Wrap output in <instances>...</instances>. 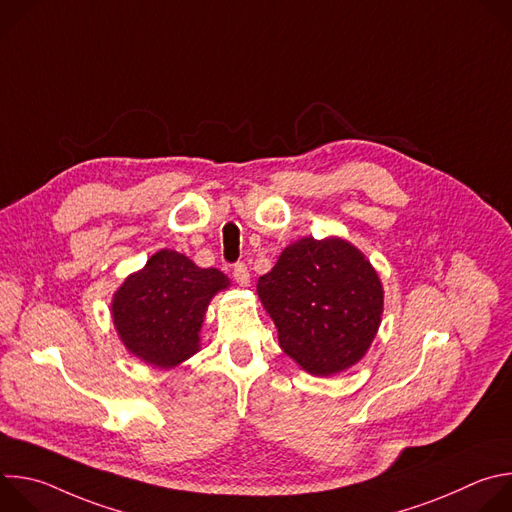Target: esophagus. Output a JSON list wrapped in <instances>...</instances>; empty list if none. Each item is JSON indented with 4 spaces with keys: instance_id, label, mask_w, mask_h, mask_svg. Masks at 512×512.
<instances>
[{
    "instance_id": "34e87169",
    "label": "esophagus",
    "mask_w": 512,
    "mask_h": 512,
    "mask_svg": "<svg viewBox=\"0 0 512 512\" xmlns=\"http://www.w3.org/2000/svg\"><path fill=\"white\" fill-rule=\"evenodd\" d=\"M233 277H235V281H237L241 287H247V285L251 283V273H249V269H247L245 263H237V265H235Z\"/></svg>"
}]
</instances>
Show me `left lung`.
I'll return each mask as SVG.
<instances>
[{
	"label": "left lung",
	"instance_id": "8db88e82",
	"mask_svg": "<svg viewBox=\"0 0 512 512\" xmlns=\"http://www.w3.org/2000/svg\"><path fill=\"white\" fill-rule=\"evenodd\" d=\"M257 294L281 350L304 371L330 377L356 364L377 336L383 285L371 261L344 239L304 237L259 277Z\"/></svg>",
	"mask_w": 512,
	"mask_h": 512
}]
</instances>
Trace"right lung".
Wrapping results in <instances>:
<instances>
[{"label":"right lung","instance_id":"add662e5","mask_svg":"<svg viewBox=\"0 0 512 512\" xmlns=\"http://www.w3.org/2000/svg\"><path fill=\"white\" fill-rule=\"evenodd\" d=\"M229 277L162 249L115 291L111 314L125 348L160 369H172L200 348V328L216 291Z\"/></svg>","mask_w":512,"mask_h":512}]
</instances>
